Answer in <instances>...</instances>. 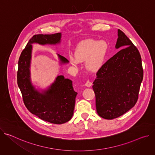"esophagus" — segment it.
<instances>
[{
	"label": "esophagus",
	"mask_w": 155,
	"mask_h": 155,
	"mask_svg": "<svg viewBox=\"0 0 155 155\" xmlns=\"http://www.w3.org/2000/svg\"><path fill=\"white\" fill-rule=\"evenodd\" d=\"M86 86H87V87H90V86H91V85H92V83L90 81H89V80H87V81L86 82V83H85V84H84Z\"/></svg>",
	"instance_id": "1"
}]
</instances>
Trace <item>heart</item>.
<instances>
[{"mask_svg": "<svg viewBox=\"0 0 155 155\" xmlns=\"http://www.w3.org/2000/svg\"><path fill=\"white\" fill-rule=\"evenodd\" d=\"M108 49V45L105 41L87 39L79 44L75 56H71L69 60L74 65L86 61V69L91 72H96L102 66Z\"/></svg>", "mask_w": 155, "mask_h": 155, "instance_id": "1", "label": "heart"}]
</instances>
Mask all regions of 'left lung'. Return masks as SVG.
<instances>
[{
	"instance_id": "8db88e82",
	"label": "left lung",
	"mask_w": 155,
	"mask_h": 155,
	"mask_svg": "<svg viewBox=\"0 0 155 155\" xmlns=\"http://www.w3.org/2000/svg\"><path fill=\"white\" fill-rule=\"evenodd\" d=\"M115 48L120 50L98 71L93 86L97 113L107 120L118 118L135 105L143 75L139 50L120 29Z\"/></svg>"
}]
</instances>
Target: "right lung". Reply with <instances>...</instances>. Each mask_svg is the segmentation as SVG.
<instances>
[{
	"mask_svg": "<svg viewBox=\"0 0 155 155\" xmlns=\"http://www.w3.org/2000/svg\"><path fill=\"white\" fill-rule=\"evenodd\" d=\"M61 37V33L34 35L20 55L17 74L18 85L29 111L42 120L57 124L69 121L73 116L77 93L74 90L72 81L58 75L47 89H37L31 80V63L32 44L58 45ZM58 57L61 65L69 63L64 57L58 54Z\"/></svg>",
	"mask_w": 155,
	"mask_h": 155,
	"instance_id": "right-lung-1",
	"label": "right lung"
}]
</instances>
